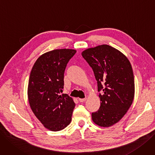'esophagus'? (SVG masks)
<instances>
[{"mask_svg":"<svg viewBox=\"0 0 155 155\" xmlns=\"http://www.w3.org/2000/svg\"><path fill=\"white\" fill-rule=\"evenodd\" d=\"M85 100H86V98H79L78 101L80 102H84Z\"/></svg>","mask_w":155,"mask_h":155,"instance_id":"esophagus-1","label":"esophagus"}]
</instances>
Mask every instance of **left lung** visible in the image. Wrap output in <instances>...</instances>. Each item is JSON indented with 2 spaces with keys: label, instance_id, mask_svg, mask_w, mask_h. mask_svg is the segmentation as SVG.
<instances>
[{
  "label": "left lung",
  "instance_id": "8db88e82",
  "mask_svg": "<svg viewBox=\"0 0 155 155\" xmlns=\"http://www.w3.org/2000/svg\"><path fill=\"white\" fill-rule=\"evenodd\" d=\"M82 55L92 68L98 84L100 107L92 113L93 122L101 127L117 123L132 104L135 94L134 76L128 58L107 45L82 51Z\"/></svg>",
  "mask_w": 155,
  "mask_h": 155
}]
</instances>
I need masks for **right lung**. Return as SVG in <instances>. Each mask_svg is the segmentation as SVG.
Masks as SVG:
<instances>
[{"instance_id": "add662e5", "label": "right lung", "mask_w": 155, "mask_h": 155, "mask_svg": "<svg viewBox=\"0 0 155 155\" xmlns=\"http://www.w3.org/2000/svg\"><path fill=\"white\" fill-rule=\"evenodd\" d=\"M75 50L57 49L46 52L34 63L28 85V99L34 115L44 127L57 131L71 121L75 104L71 97L62 94L64 73Z\"/></svg>"}]
</instances>
